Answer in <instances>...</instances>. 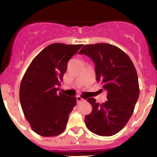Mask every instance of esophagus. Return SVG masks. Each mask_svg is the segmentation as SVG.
I'll return each instance as SVG.
<instances>
[{
    "label": "esophagus",
    "mask_w": 157,
    "mask_h": 157,
    "mask_svg": "<svg viewBox=\"0 0 157 157\" xmlns=\"http://www.w3.org/2000/svg\"><path fill=\"white\" fill-rule=\"evenodd\" d=\"M76 98H77V103H80V102H81V101H84V99H82V98L81 97H80V95L77 96V97H76Z\"/></svg>",
    "instance_id": "esophagus-1"
}]
</instances>
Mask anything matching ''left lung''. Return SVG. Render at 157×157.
<instances>
[{
	"label": "left lung",
	"instance_id": "8db88e82",
	"mask_svg": "<svg viewBox=\"0 0 157 157\" xmlns=\"http://www.w3.org/2000/svg\"><path fill=\"white\" fill-rule=\"evenodd\" d=\"M79 53L93 60L97 81L107 91L105 103L87 100L92 111L85 117L86 125L96 135L111 136L124 128L133 113L139 95L136 70L127 53L113 44H86Z\"/></svg>",
	"mask_w": 157,
	"mask_h": 157
}]
</instances>
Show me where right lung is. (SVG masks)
<instances>
[{
  "label": "right lung",
  "instance_id": "right-lung-1",
  "mask_svg": "<svg viewBox=\"0 0 157 157\" xmlns=\"http://www.w3.org/2000/svg\"><path fill=\"white\" fill-rule=\"evenodd\" d=\"M82 44H49L32 60L20 85L22 110L30 127L44 137L65 130L77 98L57 94L68 62Z\"/></svg>",
  "mask_w": 157,
  "mask_h": 157
}]
</instances>
